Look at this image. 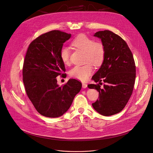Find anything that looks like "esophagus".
<instances>
[{"instance_id": "34e87169", "label": "esophagus", "mask_w": 153, "mask_h": 153, "mask_svg": "<svg viewBox=\"0 0 153 153\" xmlns=\"http://www.w3.org/2000/svg\"><path fill=\"white\" fill-rule=\"evenodd\" d=\"M86 87H87V84H86V83H82V88H86Z\"/></svg>"}]
</instances>
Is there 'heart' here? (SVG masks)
<instances>
[{
  "label": "heart",
  "mask_w": 153,
  "mask_h": 153,
  "mask_svg": "<svg viewBox=\"0 0 153 153\" xmlns=\"http://www.w3.org/2000/svg\"><path fill=\"white\" fill-rule=\"evenodd\" d=\"M73 47L85 52V62H91L95 66H99L104 60L105 56V48L101 42L94 40L85 34L78 35L71 42ZM60 57L65 65L70 62V52L67 47H63L60 51ZM93 70L92 65L88 63L79 66L76 65L70 71L71 77L82 81H85L89 77Z\"/></svg>",
  "instance_id": "1"
}]
</instances>
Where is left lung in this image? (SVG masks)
Returning <instances> with one entry per match:
<instances>
[{
    "mask_svg": "<svg viewBox=\"0 0 153 153\" xmlns=\"http://www.w3.org/2000/svg\"><path fill=\"white\" fill-rule=\"evenodd\" d=\"M94 36L101 39L105 56L101 67L92 77L99 83L88 85L99 92V99L92 105L99 114L112 116L123 110L133 93L136 74L135 62L127 43L119 35L105 30ZM102 81L105 84L101 88Z\"/></svg>",
    "mask_w": 153,
    "mask_h": 153,
    "instance_id": "obj_1",
    "label": "left lung"
}]
</instances>
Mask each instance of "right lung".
Segmentation results:
<instances>
[{"label":"right lung","mask_w":153,"mask_h":153,"mask_svg":"<svg viewBox=\"0 0 153 153\" xmlns=\"http://www.w3.org/2000/svg\"><path fill=\"white\" fill-rule=\"evenodd\" d=\"M71 35L53 30L37 37L28 48L22 68L23 82L28 98L43 116H62L81 90V82L74 79L61 86L57 84L56 77L66 75L60 51Z\"/></svg>","instance_id":"add662e5"}]
</instances>
